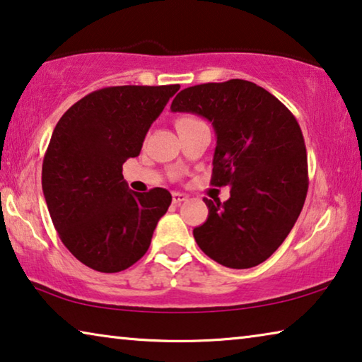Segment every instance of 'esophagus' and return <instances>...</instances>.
<instances>
[{"mask_svg": "<svg viewBox=\"0 0 362 362\" xmlns=\"http://www.w3.org/2000/svg\"><path fill=\"white\" fill-rule=\"evenodd\" d=\"M188 197L185 193H179V192H174L172 193V202H174L175 204H179V203H182V202H185Z\"/></svg>", "mask_w": 362, "mask_h": 362, "instance_id": "esophagus-1", "label": "esophagus"}]
</instances>
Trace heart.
Wrapping results in <instances>:
<instances>
[{
    "label": "heart",
    "instance_id": "b5f03b06",
    "mask_svg": "<svg viewBox=\"0 0 362 362\" xmlns=\"http://www.w3.org/2000/svg\"><path fill=\"white\" fill-rule=\"evenodd\" d=\"M192 120H194V117L192 116H182L175 120V127L177 125H182V124H187V122H192Z\"/></svg>",
    "mask_w": 362,
    "mask_h": 362
}]
</instances>
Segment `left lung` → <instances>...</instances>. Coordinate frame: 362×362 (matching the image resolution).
Returning a JSON list of instances; mask_svg holds the SVG:
<instances>
[{"label":"left lung","instance_id":"8db88e82","mask_svg":"<svg viewBox=\"0 0 362 362\" xmlns=\"http://www.w3.org/2000/svg\"><path fill=\"white\" fill-rule=\"evenodd\" d=\"M174 112L208 119L216 132L211 185L230 198H203L209 214L193 230L199 248L230 269L272 256L293 228L308 193V156L296 119L256 83L232 78L182 90Z\"/></svg>","mask_w":362,"mask_h":362}]
</instances>
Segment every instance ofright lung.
<instances>
[{"instance_id":"right-lung-1","label":"right lung","mask_w":362,"mask_h":362,"mask_svg":"<svg viewBox=\"0 0 362 362\" xmlns=\"http://www.w3.org/2000/svg\"><path fill=\"white\" fill-rule=\"evenodd\" d=\"M180 85L96 90L64 112L45 153L42 187L61 242L98 272H120L150 248L172 197L129 190L122 164Z\"/></svg>"}]
</instances>
